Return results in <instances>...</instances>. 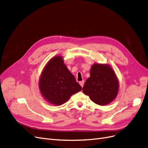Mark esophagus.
Here are the masks:
<instances>
[{"instance_id":"esophagus-1","label":"esophagus","mask_w":148,"mask_h":148,"mask_svg":"<svg viewBox=\"0 0 148 148\" xmlns=\"http://www.w3.org/2000/svg\"><path fill=\"white\" fill-rule=\"evenodd\" d=\"M79 84H80V86H81L82 87H83V86H84V80L80 81V82H79Z\"/></svg>"}]
</instances>
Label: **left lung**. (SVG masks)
<instances>
[{
	"label": "left lung",
	"mask_w": 148,
	"mask_h": 148,
	"mask_svg": "<svg viewBox=\"0 0 148 148\" xmlns=\"http://www.w3.org/2000/svg\"><path fill=\"white\" fill-rule=\"evenodd\" d=\"M119 86L118 79L110 65L95 63L90 69V77L84 84L83 92L96 104L106 106L116 97Z\"/></svg>",
	"instance_id": "left-lung-1"
}]
</instances>
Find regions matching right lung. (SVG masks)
<instances>
[{
  "label": "right lung",
  "mask_w": 148,
  "mask_h": 148,
  "mask_svg": "<svg viewBox=\"0 0 148 148\" xmlns=\"http://www.w3.org/2000/svg\"><path fill=\"white\" fill-rule=\"evenodd\" d=\"M39 89L46 101L54 106H60L80 91L82 87L64 64L63 58L57 56L49 60L43 69Z\"/></svg>",
  "instance_id": "right-lung-1"
}]
</instances>
